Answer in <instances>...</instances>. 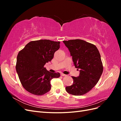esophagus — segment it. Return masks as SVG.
Wrapping results in <instances>:
<instances>
[{
	"mask_svg": "<svg viewBox=\"0 0 121 121\" xmlns=\"http://www.w3.org/2000/svg\"><path fill=\"white\" fill-rule=\"evenodd\" d=\"M60 75H61V76H67L66 75H65V74H63V73H61V74H60Z\"/></svg>",
	"mask_w": 121,
	"mask_h": 121,
	"instance_id": "esophagus-1",
	"label": "esophagus"
}]
</instances>
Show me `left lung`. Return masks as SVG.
I'll return each mask as SVG.
<instances>
[{"label":"left lung","instance_id":"obj_1","mask_svg":"<svg viewBox=\"0 0 121 121\" xmlns=\"http://www.w3.org/2000/svg\"><path fill=\"white\" fill-rule=\"evenodd\" d=\"M63 42L70 52L76 68L79 69L77 77H72L74 82L65 87L73 95H82L96 85L103 72L100 54L95 45L81 39L69 40Z\"/></svg>","mask_w":121,"mask_h":121}]
</instances>
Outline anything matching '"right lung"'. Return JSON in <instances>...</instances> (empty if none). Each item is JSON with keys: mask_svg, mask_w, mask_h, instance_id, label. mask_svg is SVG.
<instances>
[{"mask_svg": "<svg viewBox=\"0 0 121 121\" xmlns=\"http://www.w3.org/2000/svg\"><path fill=\"white\" fill-rule=\"evenodd\" d=\"M60 41L49 40L32 41L20 51L17 58L16 71L25 89L36 95H42L51 89L50 81L60 77L44 67L50 61L60 47Z\"/></svg>", "mask_w": 121, "mask_h": 121, "instance_id": "right-lung-1", "label": "right lung"}]
</instances>
